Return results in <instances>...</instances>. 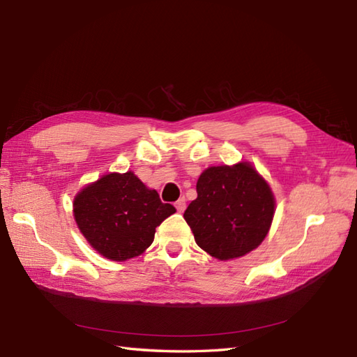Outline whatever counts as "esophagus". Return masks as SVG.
<instances>
[{
    "mask_svg": "<svg viewBox=\"0 0 357 357\" xmlns=\"http://www.w3.org/2000/svg\"><path fill=\"white\" fill-rule=\"evenodd\" d=\"M174 207H176L178 211H184L185 210V199L179 198L176 202H174Z\"/></svg>",
    "mask_w": 357,
    "mask_h": 357,
    "instance_id": "obj_1",
    "label": "esophagus"
}]
</instances>
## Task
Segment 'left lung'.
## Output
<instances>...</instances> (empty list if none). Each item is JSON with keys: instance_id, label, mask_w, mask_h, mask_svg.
Listing matches in <instances>:
<instances>
[{"instance_id": "8db88e82", "label": "left lung", "mask_w": 357, "mask_h": 357, "mask_svg": "<svg viewBox=\"0 0 357 357\" xmlns=\"http://www.w3.org/2000/svg\"><path fill=\"white\" fill-rule=\"evenodd\" d=\"M196 192L198 198L187 207L184 219L204 252L230 261L262 244L276 201L252 162L208 167L196 183Z\"/></svg>"}]
</instances>
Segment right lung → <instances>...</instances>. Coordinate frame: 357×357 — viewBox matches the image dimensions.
<instances>
[{
  "instance_id": "right-lung-1",
  "label": "right lung",
  "mask_w": 357,
  "mask_h": 357,
  "mask_svg": "<svg viewBox=\"0 0 357 357\" xmlns=\"http://www.w3.org/2000/svg\"><path fill=\"white\" fill-rule=\"evenodd\" d=\"M174 211L133 172L104 174L73 199V216L82 236L101 256L116 262L146 252L156 227Z\"/></svg>"
}]
</instances>
